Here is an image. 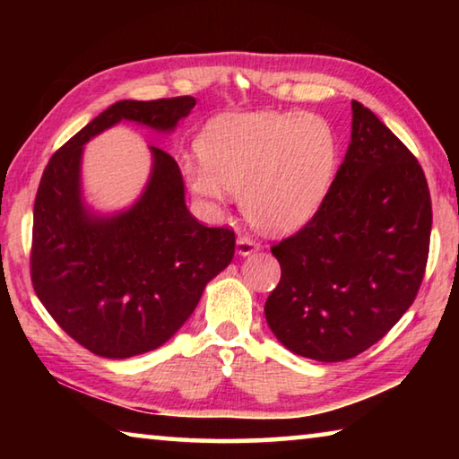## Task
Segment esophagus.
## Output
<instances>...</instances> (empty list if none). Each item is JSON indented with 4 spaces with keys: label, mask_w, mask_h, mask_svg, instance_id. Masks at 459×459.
<instances>
[{
    "label": "esophagus",
    "mask_w": 459,
    "mask_h": 459,
    "mask_svg": "<svg viewBox=\"0 0 459 459\" xmlns=\"http://www.w3.org/2000/svg\"><path fill=\"white\" fill-rule=\"evenodd\" d=\"M259 248V243H255V238L251 237V235H238V238H237V251H238V255H243V257H247V255H251V253H255Z\"/></svg>",
    "instance_id": "34e87169"
}]
</instances>
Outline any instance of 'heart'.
<instances>
[{
  "label": "heart",
  "instance_id": "heart-1",
  "mask_svg": "<svg viewBox=\"0 0 459 459\" xmlns=\"http://www.w3.org/2000/svg\"><path fill=\"white\" fill-rule=\"evenodd\" d=\"M202 160H186L192 194L227 202L240 194L247 219L265 232H290L322 206L338 166V139L309 113H229L198 137Z\"/></svg>",
  "mask_w": 459,
  "mask_h": 459
}]
</instances>
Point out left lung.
Returning <instances> with one entry per match:
<instances>
[{
    "instance_id": "8db88e82",
    "label": "left lung",
    "mask_w": 459,
    "mask_h": 459,
    "mask_svg": "<svg viewBox=\"0 0 459 459\" xmlns=\"http://www.w3.org/2000/svg\"><path fill=\"white\" fill-rule=\"evenodd\" d=\"M429 237L423 168L370 108L352 100L351 145L322 206L271 247L281 279L265 301L269 328L306 359H354L415 301Z\"/></svg>"
}]
</instances>
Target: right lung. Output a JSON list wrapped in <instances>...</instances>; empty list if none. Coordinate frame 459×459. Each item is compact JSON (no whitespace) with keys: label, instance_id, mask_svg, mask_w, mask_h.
Wrapping results in <instances>:
<instances>
[{"label":"right lung","instance_id":"add662e5","mask_svg":"<svg viewBox=\"0 0 459 459\" xmlns=\"http://www.w3.org/2000/svg\"><path fill=\"white\" fill-rule=\"evenodd\" d=\"M194 105V97L119 100L68 139L42 174L30 251L34 291L97 356L129 359L164 344L235 255V230L204 227L188 212L180 168L160 147H152L150 184L127 212L92 219L81 202V153L91 137L121 119L174 129Z\"/></svg>","mask_w":459,"mask_h":459}]
</instances>
